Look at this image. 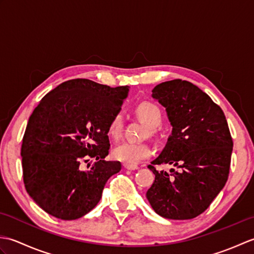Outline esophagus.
I'll list each match as a JSON object with an SVG mask.
<instances>
[{"mask_svg": "<svg viewBox=\"0 0 254 254\" xmlns=\"http://www.w3.org/2000/svg\"><path fill=\"white\" fill-rule=\"evenodd\" d=\"M123 167L126 168L127 170H136L138 169V167L135 165H128V164H123Z\"/></svg>", "mask_w": 254, "mask_h": 254, "instance_id": "obj_1", "label": "esophagus"}]
</instances>
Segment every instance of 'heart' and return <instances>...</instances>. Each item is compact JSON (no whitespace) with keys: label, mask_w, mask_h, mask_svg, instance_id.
<instances>
[{"label":"heart","mask_w":254,"mask_h":254,"mask_svg":"<svg viewBox=\"0 0 254 254\" xmlns=\"http://www.w3.org/2000/svg\"><path fill=\"white\" fill-rule=\"evenodd\" d=\"M137 116L147 124L150 132L154 133L155 127H158L163 121V115L157 105L149 101L141 102L136 107ZM124 119L121 111L116 112L112 116L108 126V134L115 139L120 138L123 133ZM153 155V148L146 143H134V142H122L113 149V156L117 160H120L124 164L137 165L141 161L149 158Z\"/></svg>","instance_id":"heart-1"}]
</instances>
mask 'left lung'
<instances>
[{
    "mask_svg": "<svg viewBox=\"0 0 254 254\" xmlns=\"http://www.w3.org/2000/svg\"><path fill=\"white\" fill-rule=\"evenodd\" d=\"M153 98L166 108L172 133L148 168L154 183L146 192L153 209L168 219H192L206 210L229 176L233 138L218 105L197 86L182 79L161 83ZM180 168L158 172L154 164Z\"/></svg>",
    "mask_w": 254,
    "mask_h": 254,
    "instance_id": "8db88e82",
    "label": "left lung"
}]
</instances>
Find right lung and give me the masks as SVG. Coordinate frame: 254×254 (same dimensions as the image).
Masks as SVG:
<instances>
[{
  "label": "right lung",
  "instance_id": "right-lung-1",
  "mask_svg": "<svg viewBox=\"0 0 254 254\" xmlns=\"http://www.w3.org/2000/svg\"><path fill=\"white\" fill-rule=\"evenodd\" d=\"M127 91V86L71 79L32 111L20 150L23 178L27 193L45 212L73 220L98 204L108 179L121 170L120 161L105 157L110 149L108 126ZM90 158L96 159L93 166L87 163Z\"/></svg>",
  "mask_w": 254,
  "mask_h": 254
}]
</instances>
